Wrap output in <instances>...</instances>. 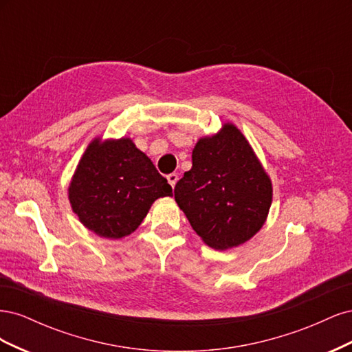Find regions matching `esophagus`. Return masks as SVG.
Here are the masks:
<instances>
[{"label": "esophagus", "mask_w": 352, "mask_h": 352, "mask_svg": "<svg viewBox=\"0 0 352 352\" xmlns=\"http://www.w3.org/2000/svg\"><path fill=\"white\" fill-rule=\"evenodd\" d=\"M177 179H179V176H177L176 173H170V175L167 176V180H168V184H170V185H172V188H175L176 182H177Z\"/></svg>", "instance_id": "obj_1"}]
</instances>
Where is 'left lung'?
Wrapping results in <instances>:
<instances>
[{"label": "left lung", "mask_w": 352, "mask_h": 352, "mask_svg": "<svg viewBox=\"0 0 352 352\" xmlns=\"http://www.w3.org/2000/svg\"><path fill=\"white\" fill-rule=\"evenodd\" d=\"M272 197L269 175L233 123L198 140L192 167L175 188L177 206L197 235L220 251L245 243L263 228Z\"/></svg>", "instance_id": "obj_1"}]
</instances>
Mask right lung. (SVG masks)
I'll use <instances>...</instances> for the list:
<instances>
[{
  "label": "right lung",
  "mask_w": 352,
  "mask_h": 352,
  "mask_svg": "<svg viewBox=\"0 0 352 352\" xmlns=\"http://www.w3.org/2000/svg\"><path fill=\"white\" fill-rule=\"evenodd\" d=\"M172 195L167 179L131 138H95L69 185V201L79 221L109 239L131 235L155 199Z\"/></svg>",
  "instance_id": "obj_1"
}]
</instances>
